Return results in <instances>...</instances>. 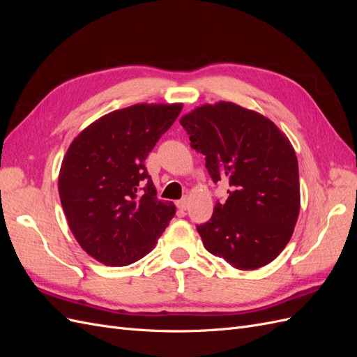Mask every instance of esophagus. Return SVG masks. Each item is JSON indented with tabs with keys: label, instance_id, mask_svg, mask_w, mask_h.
<instances>
[{
	"label": "esophagus",
	"instance_id": "1",
	"mask_svg": "<svg viewBox=\"0 0 357 357\" xmlns=\"http://www.w3.org/2000/svg\"><path fill=\"white\" fill-rule=\"evenodd\" d=\"M188 205H189V199L188 198H183L180 201H177V208L181 211H186L188 210Z\"/></svg>",
	"mask_w": 357,
	"mask_h": 357
}]
</instances>
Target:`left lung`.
<instances>
[{"label": "left lung", "mask_w": 357, "mask_h": 357, "mask_svg": "<svg viewBox=\"0 0 357 357\" xmlns=\"http://www.w3.org/2000/svg\"><path fill=\"white\" fill-rule=\"evenodd\" d=\"M229 197L198 225L204 247L236 269H257L282 253L299 215L298 159L289 138L261 113L234 102L204 104L180 119Z\"/></svg>", "instance_id": "8db88e82"}]
</instances>
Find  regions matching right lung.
<instances>
[{"label":"right lung","mask_w":357,"mask_h":357,"mask_svg":"<svg viewBox=\"0 0 357 357\" xmlns=\"http://www.w3.org/2000/svg\"><path fill=\"white\" fill-rule=\"evenodd\" d=\"M181 109L126 107L100 117L70 144L59 171V198L74 238L98 262H137L174 218V204L156 198L144 160Z\"/></svg>","instance_id":"add662e5"}]
</instances>
